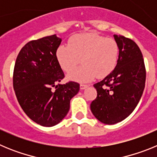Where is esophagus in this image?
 Wrapping results in <instances>:
<instances>
[{
	"label": "esophagus",
	"mask_w": 157,
	"mask_h": 157,
	"mask_svg": "<svg viewBox=\"0 0 157 157\" xmlns=\"http://www.w3.org/2000/svg\"><path fill=\"white\" fill-rule=\"evenodd\" d=\"M86 87H88V85H86V84H80V89L81 90H84V89H86Z\"/></svg>",
	"instance_id": "34e87169"
}]
</instances>
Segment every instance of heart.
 <instances>
[{
	"instance_id": "1",
	"label": "heart",
	"mask_w": 157,
	"mask_h": 157,
	"mask_svg": "<svg viewBox=\"0 0 157 157\" xmlns=\"http://www.w3.org/2000/svg\"><path fill=\"white\" fill-rule=\"evenodd\" d=\"M120 53L118 43L113 38L93 33L76 34L68 45H62L56 49V59L65 71H69L82 60L83 65L71 71L69 79L86 82L98 76L109 75L117 64Z\"/></svg>"
}]
</instances>
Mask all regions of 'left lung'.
<instances>
[{"instance_id": "obj_1", "label": "left lung", "mask_w": 157, "mask_h": 157, "mask_svg": "<svg viewBox=\"0 0 157 157\" xmlns=\"http://www.w3.org/2000/svg\"><path fill=\"white\" fill-rule=\"evenodd\" d=\"M120 48L117 64L102 81L94 84L98 95L92 101L94 116L105 124L125 120L138 105L145 88L146 71L142 53L133 40L115 34Z\"/></svg>"}]
</instances>
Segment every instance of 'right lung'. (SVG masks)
I'll return each instance as SVG.
<instances>
[{"label":"right lung","mask_w":157,"mask_h":157,"mask_svg":"<svg viewBox=\"0 0 157 157\" xmlns=\"http://www.w3.org/2000/svg\"><path fill=\"white\" fill-rule=\"evenodd\" d=\"M61 38L56 34L27 43L19 52L13 72V87L27 116L43 127H52L67 116L79 84H59L64 74L56 59ZM56 87V90H52Z\"/></svg>","instance_id":"add662e5"}]
</instances>
